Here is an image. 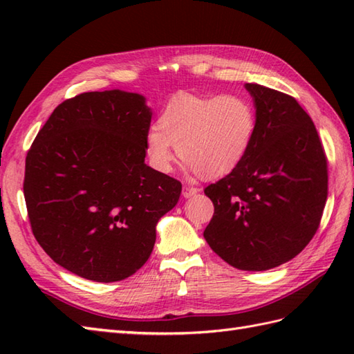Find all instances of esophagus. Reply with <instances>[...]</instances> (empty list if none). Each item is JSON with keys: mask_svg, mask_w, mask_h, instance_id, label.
<instances>
[{"mask_svg": "<svg viewBox=\"0 0 354 354\" xmlns=\"http://www.w3.org/2000/svg\"><path fill=\"white\" fill-rule=\"evenodd\" d=\"M199 192H201V189H198V187L185 185L183 189V196L184 198H192V196H194V194H198Z\"/></svg>", "mask_w": 354, "mask_h": 354, "instance_id": "obj_1", "label": "esophagus"}]
</instances>
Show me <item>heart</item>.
Returning a JSON list of instances; mask_svg holds the SVG:
<instances>
[{"label": "heart", "mask_w": 354, "mask_h": 354, "mask_svg": "<svg viewBox=\"0 0 354 354\" xmlns=\"http://www.w3.org/2000/svg\"><path fill=\"white\" fill-rule=\"evenodd\" d=\"M257 131L255 108L243 95L178 94L150 126L146 147L158 170L170 171L178 155L202 178L228 175L245 160Z\"/></svg>", "instance_id": "b5f03b06"}]
</instances>
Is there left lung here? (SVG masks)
Here are the masks:
<instances>
[{"mask_svg": "<svg viewBox=\"0 0 354 354\" xmlns=\"http://www.w3.org/2000/svg\"><path fill=\"white\" fill-rule=\"evenodd\" d=\"M257 114L250 152L204 190L214 214L209 248L242 270H268L301 252L317 232L328 189L327 158L312 118L292 95L246 84Z\"/></svg>", "mask_w": 354, "mask_h": 354, "instance_id": "8db88e82", "label": "left lung"}]
</instances>
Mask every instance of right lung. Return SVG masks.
<instances>
[{"instance_id": "1", "label": "right lung", "mask_w": 354, "mask_h": 354, "mask_svg": "<svg viewBox=\"0 0 354 354\" xmlns=\"http://www.w3.org/2000/svg\"><path fill=\"white\" fill-rule=\"evenodd\" d=\"M150 120L145 97L112 89L62 102L37 132L26 158L28 219L70 272L120 281L152 254L183 185L145 162Z\"/></svg>"}]
</instances>
